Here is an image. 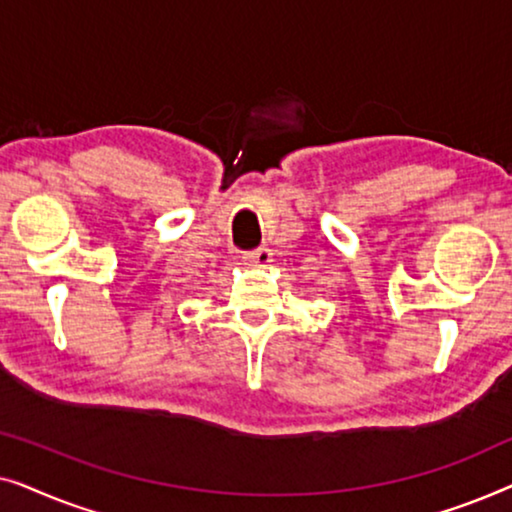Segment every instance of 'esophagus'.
Masks as SVG:
<instances>
[{
    "label": "esophagus",
    "mask_w": 512,
    "mask_h": 512,
    "mask_svg": "<svg viewBox=\"0 0 512 512\" xmlns=\"http://www.w3.org/2000/svg\"><path fill=\"white\" fill-rule=\"evenodd\" d=\"M242 261L247 265H254V268H265V265L272 261V254H270V249L261 247V249H254V251H244Z\"/></svg>",
    "instance_id": "1"
}]
</instances>
